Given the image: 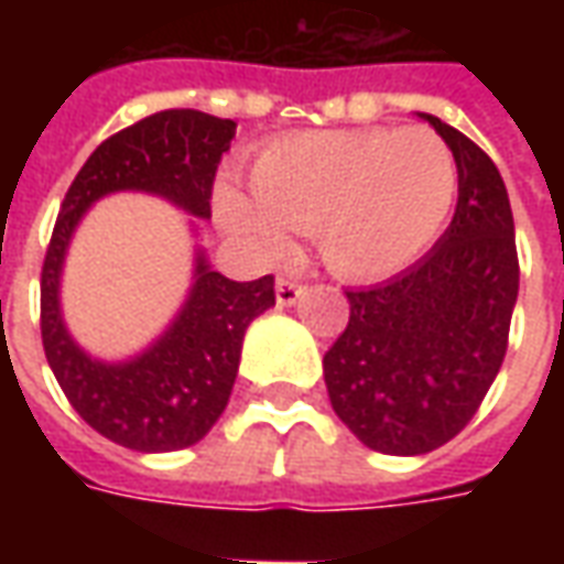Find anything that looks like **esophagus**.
Wrapping results in <instances>:
<instances>
[{
	"instance_id": "obj_1",
	"label": "esophagus",
	"mask_w": 564,
	"mask_h": 564,
	"mask_svg": "<svg viewBox=\"0 0 564 564\" xmlns=\"http://www.w3.org/2000/svg\"><path fill=\"white\" fill-rule=\"evenodd\" d=\"M305 290H307L305 283L293 281V278H281V281H278V305L281 307L295 305V302L305 295Z\"/></svg>"
}]
</instances>
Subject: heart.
Returning <instances> with one entry per match:
<instances>
[{
	"label": "heart",
	"instance_id": "obj_1",
	"mask_svg": "<svg viewBox=\"0 0 564 564\" xmlns=\"http://www.w3.org/2000/svg\"><path fill=\"white\" fill-rule=\"evenodd\" d=\"M250 196L220 193L223 223L283 257L290 232L317 235L323 262L350 281L408 269L432 247L459 189L456 156L437 132L323 129L295 132L259 150L247 172Z\"/></svg>",
	"mask_w": 564,
	"mask_h": 564
}]
</instances>
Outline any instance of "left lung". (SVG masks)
I'll list each match as a JSON object with an SVG mask.
<instances>
[{"instance_id":"left-lung-1","label":"left lung","mask_w":564,"mask_h":564,"mask_svg":"<svg viewBox=\"0 0 564 564\" xmlns=\"http://www.w3.org/2000/svg\"><path fill=\"white\" fill-rule=\"evenodd\" d=\"M447 141L459 202L429 253L387 283L347 290L350 319L323 356L329 402L366 447L437 449L471 423L508 354L520 259L505 181L459 129Z\"/></svg>"}]
</instances>
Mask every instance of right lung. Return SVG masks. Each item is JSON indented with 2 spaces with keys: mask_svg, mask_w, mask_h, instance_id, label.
<instances>
[{
  "mask_svg": "<svg viewBox=\"0 0 564 564\" xmlns=\"http://www.w3.org/2000/svg\"><path fill=\"white\" fill-rule=\"evenodd\" d=\"M235 120L169 108L120 129L75 174L42 265V344L68 404L99 435L139 453L196 444L220 420L232 392L247 326L274 305V278L229 281L198 257L181 317L160 341L123 366L78 350L59 317V269L80 214L117 189H148L196 217H210V193Z\"/></svg>",
  "mask_w": 564,
  "mask_h": 564,
  "instance_id": "obj_1",
  "label": "right lung"
}]
</instances>
